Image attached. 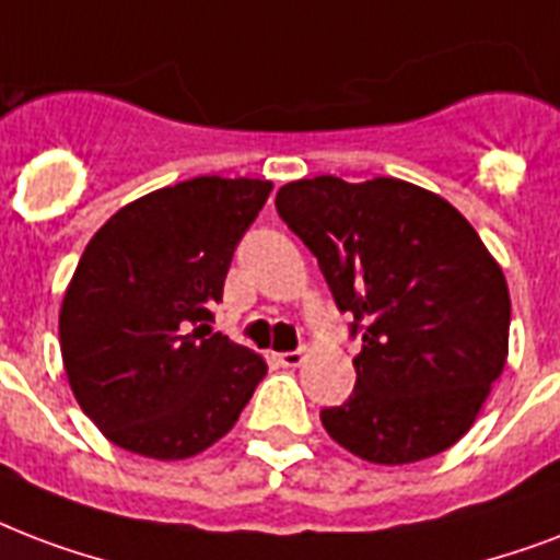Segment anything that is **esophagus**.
I'll return each mask as SVG.
<instances>
[{"label":"esophagus","mask_w":560,"mask_h":560,"mask_svg":"<svg viewBox=\"0 0 560 560\" xmlns=\"http://www.w3.org/2000/svg\"><path fill=\"white\" fill-rule=\"evenodd\" d=\"M272 361H276L279 366H299L302 361H305V352H302V349H293V352H276Z\"/></svg>","instance_id":"esophagus-1"}]
</instances>
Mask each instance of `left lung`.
<instances>
[{"mask_svg": "<svg viewBox=\"0 0 560 560\" xmlns=\"http://www.w3.org/2000/svg\"><path fill=\"white\" fill-rule=\"evenodd\" d=\"M276 211L361 337L355 390L319 420L373 464H413L458 443L508 358L511 296L476 229L399 178L290 182Z\"/></svg>", "mask_w": 560, "mask_h": 560, "instance_id": "1", "label": "left lung"}]
</instances>
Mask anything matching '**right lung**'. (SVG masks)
Wrapping results in <instances>:
<instances>
[{"label": "right lung", "instance_id": "1", "mask_svg": "<svg viewBox=\"0 0 560 560\" xmlns=\"http://www.w3.org/2000/svg\"><path fill=\"white\" fill-rule=\"evenodd\" d=\"M270 190L199 176L119 208L93 234L58 331L72 394L110 443L178 460L237 422L267 364L208 323Z\"/></svg>", "mask_w": 560, "mask_h": 560}]
</instances>
